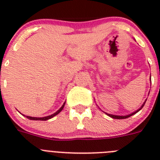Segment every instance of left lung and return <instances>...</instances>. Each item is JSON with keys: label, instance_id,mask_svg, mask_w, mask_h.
<instances>
[{"label": "left lung", "instance_id": "1", "mask_svg": "<svg viewBox=\"0 0 160 160\" xmlns=\"http://www.w3.org/2000/svg\"><path fill=\"white\" fill-rule=\"evenodd\" d=\"M144 104H145V102L143 103V105H142V107H140V108L138 109V111H135V112H134V113H132V114H128V115H125V116H119V115H114V114H107V115H109V116H110V117H111V118H116V119H123V118H129V117H131V115H133V114H136V113L138 112V111H140L141 109H142V107H143Z\"/></svg>", "mask_w": 160, "mask_h": 160}]
</instances>
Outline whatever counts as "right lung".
I'll use <instances>...</instances> for the list:
<instances>
[{
    "label": "right lung",
    "instance_id": "add662e5",
    "mask_svg": "<svg viewBox=\"0 0 160 160\" xmlns=\"http://www.w3.org/2000/svg\"><path fill=\"white\" fill-rule=\"evenodd\" d=\"M65 103L66 102H64V104L62 105V107H61V108L59 109L57 112H55L54 114H51V115H49V116H46V117H42V118H36V117H30V116H26V118H29V119H30V120H41V121H46V120H48V119H49V118H53V117H54L55 115H57L58 114H59L61 111H62V109L64 108Z\"/></svg>",
    "mask_w": 160,
    "mask_h": 160
}]
</instances>
